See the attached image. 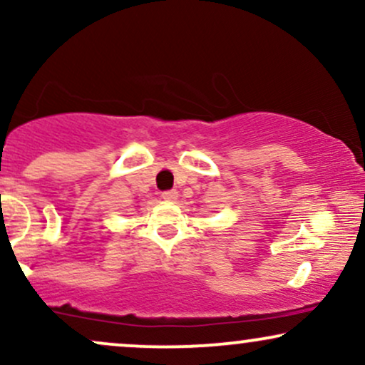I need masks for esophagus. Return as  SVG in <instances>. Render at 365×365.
<instances>
[{
	"label": "esophagus",
	"instance_id": "obj_1",
	"mask_svg": "<svg viewBox=\"0 0 365 365\" xmlns=\"http://www.w3.org/2000/svg\"><path fill=\"white\" fill-rule=\"evenodd\" d=\"M161 197L165 200H177V197H178V192L175 190V188H171V190H165L161 194Z\"/></svg>",
	"mask_w": 365,
	"mask_h": 365
}]
</instances>
